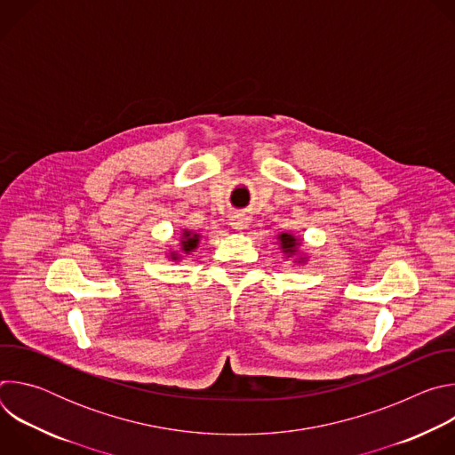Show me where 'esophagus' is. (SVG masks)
I'll return each instance as SVG.
<instances>
[{"label": "esophagus", "mask_w": 455, "mask_h": 455, "mask_svg": "<svg viewBox=\"0 0 455 455\" xmlns=\"http://www.w3.org/2000/svg\"><path fill=\"white\" fill-rule=\"evenodd\" d=\"M230 225H232L234 230H246L250 221H248V218L244 214H235V216L230 218Z\"/></svg>", "instance_id": "34e87169"}]
</instances>
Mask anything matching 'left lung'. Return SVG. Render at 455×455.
<instances>
[{"label":"left lung","instance_id":"left-lung-1","mask_svg":"<svg viewBox=\"0 0 455 455\" xmlns=\"http://www.w3.org/2000/svg\"><path fill=\"white\" fill-rule=\"evenodd\" d=\"M279 241H281L283 251L288 253V257L293 255V253H297V250H299V246H300L299 237H295L293 234H288V232L279 234ZM304 261H306V257H300V259H299V263H304Z\"/></svg>","mask_w":455,"mask_h":455}]
</instances>
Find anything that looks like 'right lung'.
<instances>
[{"label":"right lung","instance_id":"1","mask_svg":"<svg viewBox=\"0 0 455 455\" xmlns=\"http://www.w3.org/2000/svg\"><path fill=\"white\" fill-rule=\"evenodd\" d=\"M198 243H200V234H192V232H188V230H183V234H181V248H180V251H183V253H190L194 248L198 246ZM180 255H178V251H171V259L172 261H176Z\"/></svg>","mask_w":455,"mask_h":455}]
</instances>
